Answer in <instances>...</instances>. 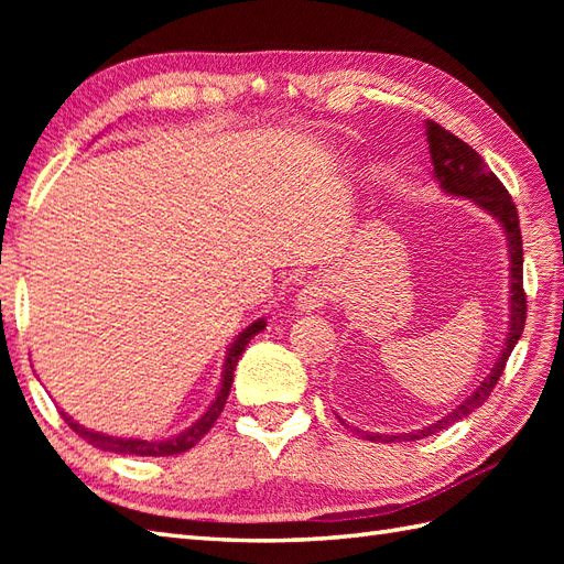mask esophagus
Here are the masks:
<instances>
[{
	"label": "esophagus",
	"mask_w": 564,
	"mask_h": 564,
	"mask_svg": "<svg viewBox=\"0 0 564 564\" xmlns=\"http://www.w3.org/2000/svg\"><path fill=\"white\" fill-rule=\"evenodd\" d=\"M332 295H334L332 283L327 279H322V275H315V279H310L303 289L297 291L295 305L301 313H313V310H319L325 305Z\"/></svg>",
	"instance_id": "esophagus-1"
}]
</instances>
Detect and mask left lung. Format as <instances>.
<instances>
[{
	"instance_id": "1",
	"label": "left lung",
	"mask_w": 564,
	"mask_h": 564,
	"mask_svg": "<svg viewBox=\"0 0 564 564\" xmlns=\"http://www.w3.org/2000/svg\"><path fill=\"white\" fill-rule=\"evenodd\" d=\"M426 142H429V154L431 164H434V178L443 188V194L467 198L475 203L477 208H482L487 215L501 225L507 237L509 247V329L505 346H501L499 358L495 368L489 370V376L475 388L473 394H467L453 412H448L436 424H429L424 429L410 431V434H370V431H358L364 438L376 441V443H390V441H419L426 438L436 431L446 429L455 422H460L467 414H473L477 406H482L489 398V392L495 390L497 380L505 373V366L513 351V346L519 344L523 325H525V293H523V247H521V227H519V213L513 206L511 196L507 194L505 184L489 172L485 160L477 154L467 142H463L458 135L448 133L446 128H441L434 121H426Z\"/></svg>"
}]
</instances>
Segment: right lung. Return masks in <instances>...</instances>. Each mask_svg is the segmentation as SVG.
<instances>
[{
  "mask_svg": "<svg viewBox=\"0 0 564 564\" xmlns=\"http://www.w3.org/2000/svg\"><path fill=\"white\" fill-rule=\"evenodd\" d=\"M267 327V319L259 317L251 322L247 329H242L237 334V339L230 344V349H227L225 356V364H223V380H220V390L215 394V400L210 402V406L206 412H203L200 419H196L194 424L188 429H184L182 434H176L172 438H162V441H142V438H121V436H109V434H101V431H91L87 426L77 424L75 419L67 416V412H59L63 414L65 422L69 424V429L79 434L84 441L91 443L94 448L99 451H109V453H118V455H140V458H164V455H176V453H186L188 448H194L196 443L208 434L210 426L218 422V416L223 412V406L227 402V394H230L232 388V373L237 368L239 356H242L245 346L257 337V334Z\"/></svg>",
  "mask_w": 564,
  "mask_h": 564,
  "instance_id": "obj_1",
  "label": "right lung"
}]
</instances>
